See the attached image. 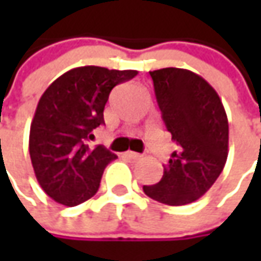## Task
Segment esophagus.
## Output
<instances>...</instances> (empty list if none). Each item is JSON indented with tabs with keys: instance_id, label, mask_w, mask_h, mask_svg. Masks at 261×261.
Wrapping results in <instances>:
<instances>
[{
	"instance_id": "34e87169",
	"label": "esophagus",
	"mask_w": 261,
	"mask_h": 261,
	"mask_svg": "<svg viewBox=\"0 0 261 261\" xmlns=\"http://www.w3.org/2000/svg\"><path fill=\"white\" fill-rule=\"evenodd\" d=\"M126 155L129 156V158H132V160H139V158H142V155H141V154L134 152V151H127V152H126Z\"/></svg>"
}]
</instances>
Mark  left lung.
I'll return each instance as SVG.
<instances>
[{
    "instance_id": "obj_1",
    "label": "left lung",
    "mask_w": 261,
    "mask_h": 261,
    "mask_svg": "<svg viewBox=\"0 0 261 261\" xmlns=\"http://www.w3.org/2000/svg\"><path fill=\"white\" fill-rule=\"evenodd\" d=\"M167 130L180 146L146 196L170 206L192 203L212 187L228 156V119L212 86L183 68L149 71Z\"/></svg>"
}]
</instances>
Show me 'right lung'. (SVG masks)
I'll list each match as a JSON object with an SVG mask.
<instances>
[{
	"mask_svg": "<svg viewBox=\"0 0 261 261\" xmlns=\"http://www.w3.org/2000/svg\"><path fill=\"white\" fill-rule=\"evenodd\" d=\"M138 71L80 66L56 78L42 94L29 138L40 187L55 202L76 206L97 193L106 166L117 156L103 145L90 148L93 130L105 123V106L117 84Z\"/></svg>",
	"mask_w": 261,
	"mask_h": 261,
	"instance_id": "add662e5",
	"label": "right lung"
}]
</instances>
